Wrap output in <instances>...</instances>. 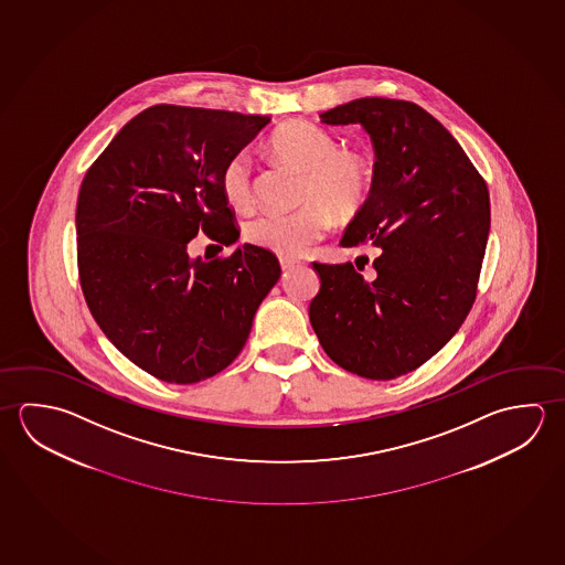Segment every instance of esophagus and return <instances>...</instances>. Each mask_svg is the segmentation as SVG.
<instances>
[{"instance_id": "esophagus-1", "label": "esophagus", "mask_w": 565, "mask_h": 565, "mask_svg": "<svg viewBox=\"0 0 565 565\" xmlns=\"http://www.w3.org/2000/svg\"><path fill=\"white\" fill-rule=\"evenodd\" d=\"M297 265V260H292V258H280V268L282 270H290V268H295Z\"/></svg>"}]
</instances>
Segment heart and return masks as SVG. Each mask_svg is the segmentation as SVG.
Returning <instances> with one entry per match:
<instances>
[{"instance_id":"b5f03b06","label":"heart","mask_w":565,"mask_h":565,"mask_svg":"<svg viewBox=\"0 0 565 565\" xmlns=\"http://www.w3.org/2000/svg\"><path fill=\"white\" fill-rule=\"evenodd\" d=\"M273 152L305 172L300 207L263 211L245 223L243 235L258 249L295 258L322 239L338 217L362 211L372 193V166L364 153L338 150L334 136L310 122H290L270 140ZM221 192L231 207L247 210L255 200L253 168L245 152L231 156L221 170Z\"/></svg>"}]
</instances>
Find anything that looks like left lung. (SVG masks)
I'll list each match as a JSON object with an SVG mask.
<instances>
[{
	"label": "left lung",
	"instance_id": "8db88e82",
	"mask_svg": "<svg viewBox=\"0 0 565 565\" xmlns=\"http://www.w3.org/2000/svg\"><path fill=\"white\" fill-rule=\"evenodd\" d=\"M360 125L375 150L370 200L342 247L382 253L365 278L352 263H312L320 290L308 316L326 354L367 380H393L437 354L469 315L490 231V198L449 130L422 106L355 98L320 115Z\"/></svg>",
	"mask_w": 565,
	"mask_h": 565
}]
</instances>
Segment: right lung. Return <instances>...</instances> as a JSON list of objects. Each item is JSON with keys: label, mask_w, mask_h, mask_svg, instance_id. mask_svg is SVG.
Instances as JSON below:
<instances>
[{"label": "right lung", "mask_w": 565, "mask_h": 565, "mask_svg": "<svg viewBox=\"0 0 565 565\" xmlns=\"http://www.w3.org/2000/svg\"><path fill=\"white\" fill-rule=\"evenodd\" d=\"M268 122L150 106L83 180L77 250L86 305L106 338L162 382L198 383L225 370L280 278L277 257L249 243L223 260L188 255L200 231L223 245L239 239L221 170Z\"/></svg>", "instance_id": "1"}]
</instances>
